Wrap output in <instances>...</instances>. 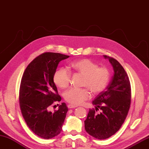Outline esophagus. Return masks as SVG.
Here are the masks:
<instances>
[{"instance_id": "obj_1", "label": "esophagus", "mask_w": 149, "mask_h": 149, "mask_svg": "<svg viewBox=\"0 0 149 149\" xmlns=\"http://www.w3.org/2000/svg\"><path fill=\"white\" fill-rule=\"evenodd\" d=\"M67 107H68V108L72 109V108H75L77 107V106H74V105H72V104H68V105H67Z\"/></svg>"}]
</instances>
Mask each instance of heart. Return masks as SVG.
Instances as JSON below:
<instances>
[{
    "mask_svg": "<svg viewBox=\"0 0 149 149\" xmlns=\"http://www.w3.org/2000/svg\"><path fill=\"white\" fill-rule=\"evenodd\" d=\"M70 68L84 76L82 85L86 86L94 94L102 92L107 87L110 78V72L106 67H99L98 64L87 58L74 61ZM71 73L67 68H58L53 75V81L60 88L65 89L70 84ZM65 100L72 105L83 103L91 97L90 91L87 87L70 88L63 94Z\"/></svg>",
    "mask_w": 149,
    "mask_h": 149,
    "instance_id": "b5f03b06",
    "label": "heart"
}]
</instances>
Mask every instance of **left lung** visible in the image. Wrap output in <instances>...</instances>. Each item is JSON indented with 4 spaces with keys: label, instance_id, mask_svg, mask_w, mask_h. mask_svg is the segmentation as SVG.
Listing matches in <instances>:
<instances>
[{
    "label": "left lung",
    "instance_id": "left-lung-1",
    "mask_svg": "<svg viewBox=\"0 0 149 149\" xmlns=\"http://www.w3.org/2000/svg\"><path fill=\"white\" fill-rule=\"evenodd\" d=\"M113 67L114 75L104 91L93 101L96 108L90 109L84 121L85 130L100 140L109 138L116 133L127 116L131 104V86L124 68L118 61L106 55ZM101 109L100 113L96 111Z\"/></svg>",
    "mask_w": 149,
    "mask_h": 149
}]
</instances>
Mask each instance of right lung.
Wrapping results in <instances>:
<instances>
[{"label": "right lung", "mask_w": 149, "mask_h": 149, "mask_svg": "<svg viewBox=\"0 0 149 149\" xmlns=\"http://www.w3.org/2000/svg\"><path fill=\"white\" fill-rule=\"evenodd\" d=\"M68 57L58 53H43L28 65L22 75L19 93L22 115L30 130L42 139H52L62 131L68 111L65 103L62 102L53 113L49 109L62 100L53 75L60 61Z\"/></svg>", "instance_id": "1"}]
</instances>
